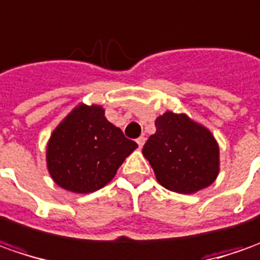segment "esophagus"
Masks as SVG:
<instances>
[{"label": "esophagus", "instance_id": "34e87169", "mask_svg": "<svg viewBox=\"0 0 260 260\" xmlns=\"http://www.w3.org/2000/svg\"><path fill=\"white\" fill-rule=\"evenodd\" d=\"M137 144H138L139 148H142V145L145 144V137H139V138L137 139Z\"/></svg>", "mask_w": 260, "mask_h": 260}]
</instances>
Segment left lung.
<instances>
[{"instance_id":"left-lung-1","label":"left lung","mask_w":260,"mask_h":260,"mask_svg":"<svg viewBox=\"0 0 260 260\" xmlns=\"http://www.w3.org/2000/svg\"><path fill=\"white\" fill-rule=\"evenodd\" d=\"M142 148L158 183L181 194L209 187L219 174V145L207 128L184 113L166 112Z\"/></svg>"}]
</instances>
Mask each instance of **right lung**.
Segmentation results:
<instances>
[{
    "mask_svg": "<svg viewBox=\"0 0 260 260\" xmlns=\"http://www.w3.org/2000/svg\"><path fill=\"white\" fill-rule=\"evenodd\" d=\"M137 147L105 118L103 108L82 103L53 131L47 144V168L61 188L93 192L112 180Z\"/></svg>",
    "mask_w": 260,
    "mask_h": 260,
    "instance_id": "1",
    "label": "right lung"
}]
</instances>
